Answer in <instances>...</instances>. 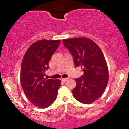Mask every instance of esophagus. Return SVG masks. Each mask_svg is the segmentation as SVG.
<instances>
[{
    "label": "esophagus",
    "instance_id": "34e87169",
    "mask_svg": "<svg viewBox=\"0 0 129 129\" xmlns=\"http://www.w3.org/2000/svg\"><path fill=\"white\" fill-rule=\"evenodd\" d=\"M61 80L63 82H66L68 80V78H62Z\"/></svg>",
    "mask_w": 129,
    "mask_h": 129
}]
</instances>
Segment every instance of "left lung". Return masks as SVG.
<instances>
[{
	"label": "left lung",
	"instance_id": "1",
	"mask_svg": "<svg viewBox=\"0 0 129 129\" xmlns=\"http://www.w3.org/2000/svg\"><path fill=\"white\" fill-rule=\"evenodd\" d=\"M62 42L73 57L75 67H81L84 72L81 78L75 80L73 96L82 104H92L101 97L108 82V66L104 54L88 38L63 39Z\"/></svg>",
	"mask_w": 129,
	"mask_h": 129
}]
</instances>
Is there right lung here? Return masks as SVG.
Returning a JSON list of instances; mask_svg holds the SVG:
<instances>
[{
  "instance_id": "add662e5",
  "label": "right lung",
  "mask_w": 129,
  "mask_h": 129,
  "mask_svg": "<svg viewBox=\"0 0 129 129\" xmlns=\"http://www.w3.org/2000/svg\"><path fill=\"white\" fill-rule=\"evenodd\" d=\"M60 40H41L33 43L25 52L21 67V86L27 98L40 108L49 107L57 96L60 80L45 78L48 62L57 49Z\"/></svg>"
}]
</instances>
